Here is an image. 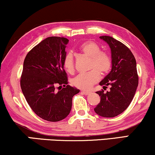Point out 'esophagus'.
<instances>
[{"instance_id": "obj_1", "label": "esophagus", "mask_w": 155, "mask_h": 155, "mask_svg": "<svg viewBox=\"0 0 155 155\" xmlns=\"http://www.w3.org/2000/svg\"><path fill=\"white\" fill-rule=\"evenodd\" d=\"M81 93L84 94H86V95H88V94H90L91 92H88V91H82Z\"/></svg>"}]
</instances>
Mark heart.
<instances>
[{
    "mask_svg": "<svg viewBox=\"0 0 155 155\" xmlns=\"http://www.w3.org/2000/svg\"><path fill=\"white\" fill-rule=\"evenodd\" d=\"M79 51L90 58L89 68L92 71L76 76L73 80V84L81 90H87L99 82L100 74L106 75L111 71L112 58L108 53L101 51V48L98 44L92 41L83 42L80 46ZM63 67L70 73L74 72V58L71 53L65 55L63 59Z\"/></svg>",
    "mask_w": 155,
    "mask_h": 155,
    "instance_id": "obj_1",
    "label": "heart"
}]
</instances>
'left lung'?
Masks as SVG:
<instances>
[{"label":"left lung","instance_id":"1","mask_svg":"<svg viewBox=\"0 0 155 155\" xmlns=\"http://www.w3.org/2000/svg\"><path fill=\"white\" fill-rule=\"evenodd\" d=\"M111 51L112 68L99 84L105 90L97 92L101 100L94 108L98 115L105 118L115 117L123 113L132 101L138 85L136 61L133 53L121 42L109 36H101Z\"/></svg>","mask_w":155,"mask_h":155}]
</instances>
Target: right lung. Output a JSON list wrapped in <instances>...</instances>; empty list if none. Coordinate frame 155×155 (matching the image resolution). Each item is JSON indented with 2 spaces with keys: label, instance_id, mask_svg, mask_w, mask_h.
<instances>
[{
  "label": "right lung",
  "instance_id": "1",
  "mask_svg": "<svg viewBox=\"0 0 155 155\" xmlns=\"http://www.w3.org/2000/svg\"><path fill=\"white\" fill-rule=\"evenodd\" d=\"M68 41L65 37L46 38L28 52L24 61L20 78L22 93L32 111L48 121L66 118L73 96L80 92L68 84L63 68Z\"/></svg>",
  "mask_w": 155,
  "mask_h": 155
}]
</instances>
